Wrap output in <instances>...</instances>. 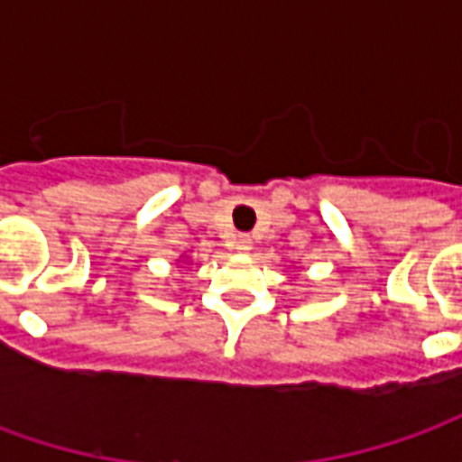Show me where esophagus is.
<instances>
[{
  "label": "esophagus",
  "instance_id": "34e87169",
  "mask_svg": "<svg viewBox=\"0 0 462 462\" xmlns=\"http://www.w3.org/2000/svg\"><path fill=\"white\" fill-rule=\"evenodd\" d=\"M235 247H237V252H242V254H247V252L252 250V237H250V235H240Z\"/></svg>",
  "mask_w": 462,
  "mask_h": 462
}]
</instances>
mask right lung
Returning <instances> with one entry per match:
<instances>
[{
    "mask_svg": "<svg viewBox=\"0 0 462 462\" xmlns=\"http://www.w3.org/2000/svg\"><path fill=\"white\" fill-rule=\"evenodd\" d=\"M182 257H185V254H182ZM185 260H188V257H185Z\"/></svg>",
    "mask_w": 462,
    "mask_h": 462,
    "instance_id": "add662e5",
    "label": "right lung"
}]
</instances>
